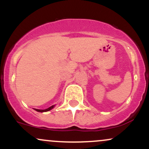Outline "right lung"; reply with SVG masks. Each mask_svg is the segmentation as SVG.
Returning <instances> with one entry per match:
<instances>
[{"mask_svg": "<svg viewBox=\"0 0 149 149\" xmlns=\"http://www.w3.org/2000/svg\"><path fill=\"white\" fill-rule=\"evenodd\" d=\"M54 107V105L51 106L50 107L47 108V109H44V110H40V109H35V110L36 111H38V112H45V111H48L51 110V109H53V107Z\"/></svg>", "mask_w": 149, "mask_h": 149, "instance_id": "1", "label": "right lung"}]
</instances>
